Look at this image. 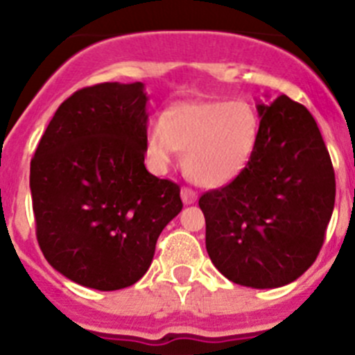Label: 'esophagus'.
Returning <instances> with one entry per match:
<instances>
[{
	"label": "esophagus",
	"mask_w": 355,
	"mask_h": 355,
	"mask_svg": "<svg viewBox=\"0 0 355 355\" xmlns=\"http://www.w3.org/2000/svg\"><path fill=\"white\" fill-rule=\"evenodd\" d=\"M181 199H183L184 205H193L197 200V193L193 192V190H190V188H181Z\"/></svg>",
	"instance_id": "34e87169"
}]
</instances>
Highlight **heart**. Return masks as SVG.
I'll return each mask as SVG.
<instances>
[{"instance_id":"1","label":"heart","mask_w":355,"mask_h":355,"mask_svg":"<svg viewBox=\"0 0 355 355\" xmlns=\"http://www.w3.org/2000/svg\"><path fill=\"white\" fill-rule=\"evenodd\" d=\"M258 144V112L241 99L175 103L150 124L146 137L147 158L156 172H167L181 150L184 174L206 188L236 181Z\"/></svg>"}]
</instances>
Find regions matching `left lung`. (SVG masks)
Returning a JSON list of instances; mask_svg holds the SVG:
<instances>
[{"mask_svg": "<svg viewBox=\"0 0 355 355\" xmlns=\"http://www.w3.org/2000/svg\"><path fill=\"white\" fill-rule=\"evenodd\" d=\"M259 144L236 181L206 192V250L241 286L279 288L315 263L336 197L331 156L306 106L279 96L256 103Z\"/></svg>", "mask_w": 355, "mask_h": 355, "instance_id": "left-lung-1", "label": "left lung"}]
</instances>
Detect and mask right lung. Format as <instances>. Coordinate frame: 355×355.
I'll use <instances>...</instances> for the list:
<instances>
[{"label": "right lung", "instance_id": "add662e5", "mask_svg": "<svg viewBox=\"0 0 355 355\" xmlns=\"http://www.w3.org/2000/svg\"><path fill=\"white\" fill-rule=\"evenodd\" d=\"M147 101L140 81L78 90L31 159L40 250L81 286L114 291L142 279L159 233L183 208L180 187L144 165Z\"/></svg>", "mask_w": 355, "mask_h": 355}]
</instances>
